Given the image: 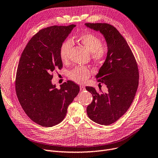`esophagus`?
<instances>
[{
  "instance_id": "1",
  "label": "esophagus",
  "mask_w": 158,
  "mask_h": 158,
  "mask_svg": "<svg viewBox=\"0 0 158 158\" xmlns=\"http://www.w3.org/2000/svg\"><path fill=\"white\" fill-rule=\"evenodd\" d=\"M85 90V87L84 86H80V90L83 91Z\"/></svg>"
}]
</instances>
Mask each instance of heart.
<instances>
[{
	"instance_id": "1",
	"label": "heart",
	"mask_w": 158,
	"mask_h": 158,
	"mask_svg": "<svg viewBox=\"0 0 158 158\" xmlns=\"http://www.w3.org/2000/svg\"><path fill=\"white\" fill-rule=\"evenodd\" d=\"M77 40L92 53V57L96 61L103 60L108 53V48L105 44L101 43V39L95 34L88 33L81 35ZM72 47L70 40H66L60 48V57L63 61H67ZM90 72L86 68L77 66L70 72V77L77 83H83L90 77Z\"/></svg>"
}]
</instances>
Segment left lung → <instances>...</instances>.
<instances>
[{"mask_svg":"<svg viewBox=\"0 0 158 158\" xmlns=\"http://www.w3.org/2000/svg\"><path fill=\"white\" fill-rule=\"evenodd\" d=\"M87 28L99 31L106 40L108 53L95 78L105 83L108 92L98 93L91 86L86 90L93 96L87 106L88 116L102 125H111L131 105L139 84L138 64L126 40L113 26L106 23H86Z\"/></svg>","mask_w":158,"mask_h":158,"instance_id":"1","label":"left lung"}]
</instances>
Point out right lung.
I'll return each mask as SVG.
<instances>
[{
	"instance_id": "right-lung-1",
	"label": "right lung",
	"mask_w": 158,
	"mask_h": 158,
	"mask_svg": "<svg viewBox=\"0 0 158 158\" xmlns=\"http://www.w3.org/2000/svg\"><path fill=\"white\" fill-rule=\"evenodd\" d=\"M75 24L53 26L40 30L27 44L20 58L15 90L24 112L37 124L51 127L62 121L68 106L79 92V86L68 81L57 89L52 72L63 67L61 44Z\"/></svg>"
}]
</instances>
